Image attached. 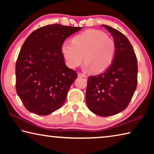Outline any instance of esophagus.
I'll list each match as a JSON object with an SVG mask.
<instances>
[{"label": "esophagus", "instance_id": "1", "mask_svg": "<svg viewBox=\"0 0 154 154\" xmlns=\"http://www.w3.org/2000/svg\"><path fill=\"white\" fill-rule=\"evenodd\" d=\"M78 77H85L86 76H85V75H84L83 73H82V72H78Z\"/></svg>", "mask_w": 154, "mask_h": 154}]
</instances>
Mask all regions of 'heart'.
<instances>
[{"label":"heart","instance_id":"obj_1","mask_svg":"<svg viewBox=\"0 0 154 154\" xmlns=\"http://www.w3.org/2000/svg\"><path fill=\"white\" fill-rule=\"evenodd\" d=\"M62 52L71 69L79 66L84 58L85 70L101 72L113 62L116 44L101 31L89 30L75 36L71 43H62Z\"/></svg>","mask_w":154,"mask_h":154}]
</instances>
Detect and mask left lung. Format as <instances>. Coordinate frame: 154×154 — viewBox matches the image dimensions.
Masks as SVG:
<instances>
[{
  "label": "left lung",
  "mask_w": 154,
  "mask_h": 154,
  "mask_svg": "<svg viewBox=\"0 0 154 154\" xmlns=\"http://www.w3.org/2000/svg\"><path fill=\"white\" fill-rule=\"evenodd\" d=\"M113 36L116 53L112 64L100 75L88 77L86 103L101 117L113 116L128 105L137 85V59L127 37L119 30L103 25Z\"/></svg>",
  "instance_id": "8db88e82"
}]
</instances>
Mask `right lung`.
<instances>
[{
  "mask_svg": "<svg viewBox=\"0 0 154 154\" xmlns=\"http://www.w3.org/2000/svg\"><path fill=\"white\" fill-rule=\"evenodd\" d=\"M82 28L48 25L34 31L24 41L15 65V88L27 110L48 116L63 105L77 74L65 64L62 45Z\"/></svg>",
  "mask_w": 154,
  "mask_h": 154,
  "instance_id": "1",
  "label": "right lung"
}]
</instances>
